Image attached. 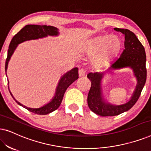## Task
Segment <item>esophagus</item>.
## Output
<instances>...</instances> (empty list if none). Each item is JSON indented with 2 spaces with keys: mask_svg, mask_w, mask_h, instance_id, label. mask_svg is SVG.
<instances>
[{
  "mask_svg": "<svg viewBox=\"0 0 151 151\" xmlns=\"http://www.w3.org/2000/svg\"><path fill=\"white\" fill-rule=\"evenodd\" d=\"M78 73H79L80 77H84V76H85L86 71L84 69H81L79 70V71H78Z\"/></svg>",
  "mask_w": 151,
  "mask_h": 151,
  "instance_id": "obj_1",
  "label": "esophagus"
}]
</instances>
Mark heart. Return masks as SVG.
<instances>
[{
  "label": "heart",
  "mask_w": 151,
  "mask_h": 151,
  "mask_svg": "<svg viewBox=\"0 0 151 151\" xmlns=\"http://www.w3.org/2000/svg\"><path fill=\"white\" fill-rule=\"evenodd\" d=\"M122 47V42L118 36L100 35L88 40L82 49L86 55H94L92 62L96 67H103L113 60Z\"/></svg>",
  "instance_id": "1"
}]
</instances>
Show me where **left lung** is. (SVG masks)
Segmentation results:
<instances>
[{"mask_svg": "<svg viewBox=\"0 0 151 151\" xmlns=\"http://www.w3.org/2000/svg\"><path fill=\"white\" fill-rule=\"evenodd\" d=\"M114 29L124 35L125 49L120 57L111 66L109 71L124 67L131 68L137 78V84L129 102L121 105H113L104 102L102 98L101 80L104 73L98 72L88 73L87 78L91 80V85L88 94V106L93 112L103 117L115 116L131 109L139 99L146 80V59L143 45L135 34L130 30L119 28Z\"/></svg>", "mask_w": 151, "mask_h": 151, "instance_id": "8db88e82", "label": "left lung"}]
</instances>
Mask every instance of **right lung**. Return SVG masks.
<instances>
[{
	"mask_svg": "<svg viewBox=\"0 0 151 151\" xmlns=\"http://www.w3.org/2000/svg\"><path fill=\"white\" fill-rule=\"evenodd\" d=\"M58 29L53 26L27 24V25L24 27L20 32H18L13 37L11 42H10L9 49H8L7 51V58L5 62V72L7 71L8 63H9L11 56L14 53L18 44L26 40H35V39L44 38V37H47V36H58ZM78 78H79L78 77V69L77 67L73 68V69L70 70L69 71H68L65 75L62 76L57 86L56 91H55V93L53 98L51 100L50 102L44 105L40 108L33 109L24 106L14 98L9 89V91L12 98H14V100L16 101V103H18V104L27 109L31 112L36 113V114L47 115L53 112V111L56 110L58 108L61 104L64 94H65L67 88L74 81H76Z\"/></svg>",
	"mask_w": 151,
	"mask_h": 151,
	"instance_id": "obj_1",
	"label": "right lung"
}]
</instances>
